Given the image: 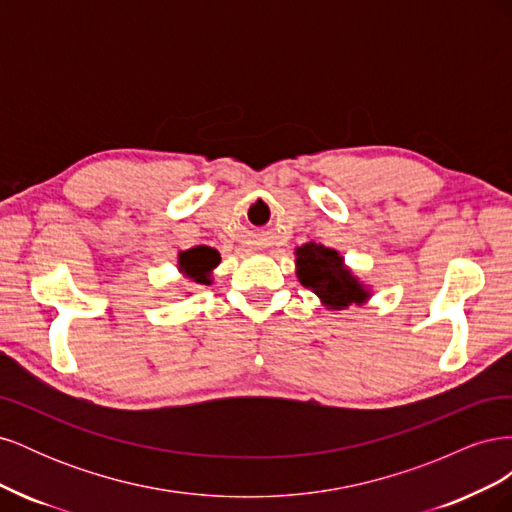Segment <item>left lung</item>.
I'll use <instances>...</instances> for the list:
<instances>
[{"label": "left lung", "instance_id": "obj_1", "mask_svg": "<svg viewBox=\"0 0 512 512\" xmlns=\"http://www.w3.org/2000/svg\"><path fill=\"white\" fill-rule=\"evenodd\" d=\"M297 275L305 288H312L324 305L344 309L367 299L363 286L344 267V258L331 247L305 243L297 250Z\"/></svg>", "mask_w": 512, "mask_h": 512}]
</instances>
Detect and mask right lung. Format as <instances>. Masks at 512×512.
Returning <instances> with one entry per match:
<instances>
[{"label": "right lung", "mask_w": 512, "mask_h": 512, "mask_svg": "<svg viewBox=\"0 0 512 512\" xmlns=\"http://www.w3.org/2000/svg\"><path fill=\"white\" fill-rule=\"evenodd\" d=\"M220 265V252L207 245H196L179 254V267L198 284H211L209 271Z\"/></svg>", "instance_id": "add662e5"}]
</instances>
